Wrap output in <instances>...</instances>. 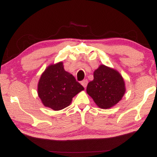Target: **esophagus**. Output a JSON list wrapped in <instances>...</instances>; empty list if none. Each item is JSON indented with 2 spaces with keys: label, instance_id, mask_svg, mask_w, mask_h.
Wrapping results in <instances>:
<instances>
[{
  "label": "esophagus",
  "instance_id": "esophagus-1",
  "mask_svg": "<svg viewBox=\"0 0 157 157\" xmlns=\"http://www.w3.org/2000/svg\"><path fill=\"white\" fill-rule=\"evenodd\" d=\"M81 84H82V86L84 88L86 87V86L88 84V80H87V79H84V80H83L82 81H81Z\"/></svg>",
  "mask_w": 157,
  "mask_h": 157
}]
</instances>
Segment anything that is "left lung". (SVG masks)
<instances>
[{
    "label": "left lung",
    "instance_id": "1",
    "mask_svg": "<svg viewBox=\"0 0 157 157\" xmlns=\"http://www.w3.org/2000/svg\"><path fill=\"white\" fill-rule=\"evenodd\" d=\"M125 83L117 71L101 65L94 72V80L88 83L87 94L99 108L107 109L117 104L125 93Z\"/></svg>",
    "mask_w": 157,
    "mask_h": 157
}]
</instances>
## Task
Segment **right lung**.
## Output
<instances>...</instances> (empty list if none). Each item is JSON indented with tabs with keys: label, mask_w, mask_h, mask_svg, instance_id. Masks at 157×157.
<instances>
[{
	"label": "right lung",
	"mask_w": 157,
	"mask_h": 157,
	"mask_svg": "<svg viewBox=\"0 0 157 157\" xmlns=\"http://www.w3.org/2000/svg\"><path fill=\"white\" fill-rule=\"evenodd\" d=\"M83 89L74 76L64 70L63 62L49 66L38 84V94L43 104L55 111L69 106L73 97Z\"/></svg>",
	"instance_id": "add662e5"
}]
</instances>
